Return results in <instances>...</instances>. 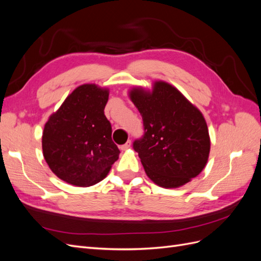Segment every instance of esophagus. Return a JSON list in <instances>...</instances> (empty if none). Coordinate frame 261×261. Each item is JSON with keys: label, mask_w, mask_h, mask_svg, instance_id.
<instances>
[{"label": "esophagus", "mask_w": 261, "mask_h": 261, "mask_svg": "<svg viewBox=\"0 0 261 261\" xmlns=\"http://www.w3.org/2000/svg\"><path fill=\"white\" fill-rule=\"evenodd\" d=\"M130 146H132V141H130V140H128L127 143L124 144V145H122V146L120 147V149H121V150H123V151H124V150H127L128 148H130Z\"/></svg>", "instance_id": "esophagus-1"}]
</instances>
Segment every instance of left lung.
I'll list each match as a JSON object with an SVG mask.
<instances>
[{
  "label": "left lung",
  "instance_id": "left-lung-1",
  "mask_svg": "<svg viewBox=\"0 0 261 261\" xmlns=\"http://www.w3.org/2000/svg\"><path fill=\"white\" fill-rule=\"evenodd\" d=\"M129 96L144 122V135L133 148L148 177L161 187L175 188L198 175L210 151L207 123L199 110L164 82H155L151 93L133 89Z\"/></svg>",
  "mask_w": 261,
  "mask_h": 261
}]
</instances>
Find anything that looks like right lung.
Returning <instances> with one entry per match:
<instances>
[{
	"mask_svg": "<svg viewBox=\"0 0 261 261\" xmlns=\"http://www.w3.org/2000/svg\"><path fill=\"white\" fill-rule=\"evenodd\" d=\"M109 90L82 85L46 122L43 156L55 175L75 186H91L105 178L118 159L111 123L105 115Z\"/></svg>",
	"mask_w": 261,
	"mask_h": 261,
	"instance_id": "1",
	"label": "right lung"
}]
</instances>
